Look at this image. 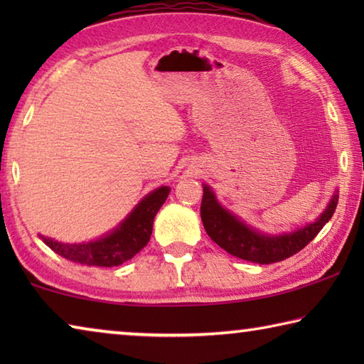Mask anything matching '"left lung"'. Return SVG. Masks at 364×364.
<instances>
[{"label": "left lung", "instance_id": "obj_1", "mask_svg": "<svg viewBox=\"0 0 364 364\" xmlns=\"http://www.w3.org/2000/svg\"><path fill=\"white\" fill-rule=\"evenodd\" d=\"M202 186H204V196H202L200 204V218L212 241L217 242L228 254L260 264L282 262L300 252L316 237V234L331 220L338 202L336 191L329 204L315 221L292 232L274 236V234L257 231L255 228L244 223L241 218H237L220 204L208 184H202Z\"/></svg>", "mask_w": 364, "mask_h": 364}]
</instances>
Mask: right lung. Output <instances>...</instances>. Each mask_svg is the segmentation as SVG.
Listing matches in <instances>:
<instances>
[{"label": "right lung", "mask_w": 364, "mask_h": 364, "mask_svg": "<svg viewBox=\"0 0 364 364\" xmlns=\"http://www.w3.org/2000/svg\"><path fill=\"white\" fill-rule=\"evenodd\" d=\"M170 194V186L151 191L138 202L122 223L96 241L69 244L38 234L49 249L67 260L88 267H119L146 247L152 234L154 218Z\"/></svg>", "instance_id": "right-lung-1"}]
</instances>
